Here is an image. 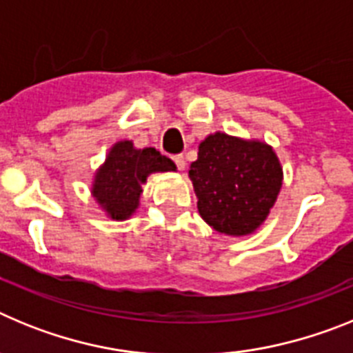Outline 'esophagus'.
<instances>
[{"instance_id": "34e87169", "label": "esophagus", "mask_w": 353, "mask_h": 353, "mask_svg": "<svg viewBox=\"0 0 353 353\" xmlns=\"http://www.w3.org/2000/svg\"><path fill=\"white\" fill-rule=\"evenodd\" d=\"M173 162L174 164H176V168H179V170H183V168H185V159H183V155L182 154H176V155H173Z\"/></svg>"}]
</instances>
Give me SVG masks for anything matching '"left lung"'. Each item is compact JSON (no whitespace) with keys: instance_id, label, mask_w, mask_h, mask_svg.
I'll list each match as a JSON object with an SVG mask.
<instances>
[{"instance_id":"left-lung-1","label":"left lung","mask_w":353,"mask_h":353,"mask_svg":"<svg viewBox=\"0 0 353 353\" xmlns=\"http://www.w3.org/2000/svg\"><path fill=\"white\" fill-rule=\"evenodd\" d=\"M189 176L205 223L226 235H248L267 219L283 182L274 150L215 132L199 145Z\"/></svg>"}]
</instances>
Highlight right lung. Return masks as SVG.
<instances>
[{
  "label": "right lung",
  "mask_w": 353,
  "mask_h": 353,
  "mask_svg": "<svg viewBox=\"0 0 353 353\" xmlns=\"http://www.w3.org/2000/svg\"><path fill=\"white\" fill-rule=\"evenodd\" d=\"M174 170V162L155 148L136 150L130 141H120L97 173L93 196L113 219H127L138 208L146 176L155 171Z\"/></svg>",
  "instance_id": "obj_1"
}]
</instances>
